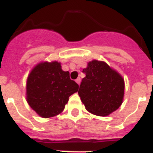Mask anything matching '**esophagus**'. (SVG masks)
I'll list each match as a JSON object with an SVG mask.
<instances>
[{"label": "esophagus", "mask_w": 153, "mask_h": 153, "mask_svg": "<svg viewBox=\"0 0 153 153\" xmlns=\"http://www.w3.org/2000/svg\"><path fill=\"white\" fill-rule=\"evenodd\" d=\"M76 83H77L78 84H80V78H79V77H78L77 79H76Z\"/></svg>", "instance_id": "1"}]
</instances>
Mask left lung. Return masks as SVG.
Wrapping results in <instances>:
<instances>
[{
    "label": "left lung",
    "instance_id": "left-lung-1",
    "mask_svg": "<svg viewBox=\"0 0 153 153\" xmlns=\"http://www.w3.org/2000/svg\"><path fill=\"white\" fill-rule=\"evenodd\" d=\"M78 91L86 109L97 116H108L119 108L124 95V80L105 62L93 60L83 69Z\"/></svg>",
    "mask_w": 153,
    "mask_h": 153
}]
</instances>
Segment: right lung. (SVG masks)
<instances>
[{"label": "right lung", "instance_id": "obj_1", "mask_svg": "<svg viewBox=\"0 0 153 153\" xmlns=\"http://www.w3.org/2000/svg\"><path fill=\"white\" fill-rule=\"evenodd\" d=\"M78 88L60 63L45 62L36 65L27 78L26 100L39 116L49 118L62 112L69 97Z\"/></svg>", "mask_w": 153, "mask_h": 153}]
</instances>
